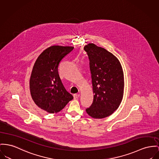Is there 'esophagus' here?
<instances>
[{"mask_svg":"<svg viewBox=\"0 0 159 159\" xmlns=\"http://www.w3.org/2000/svg\"><path fill=\"white\" fill-rule=\"evenodd\" d=\"M80 94H74V98L75 99H78L80 97Z\"/></svg>","mask_w":159,"mask_h":159,"instance_id":"esophagus-1","label":"esophagus"}]
</instances>
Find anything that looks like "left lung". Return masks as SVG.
Returning <instances> with one entry per match:
<instances>
[{"instance_id": "obj_1", "label": "left lung", "mask_w": 159, "mask_h": 159, "mask_svg": "<svg viewBox=\"0 0 159 159\" xmlns=\"http://www.w3.org/2000/svg\"><path fill=\"white\" fill-rule=\"evenodd\" d=\"M89 59L93 91L92 105L86 108L93 118L111 115L120 105L124 80L121 64L116 57L106 49L90 43L84 47Z\"/></svg>"}]
</instances>
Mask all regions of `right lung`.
Returning a JSON list of instances; mask_svg holds the SVG:
<instances>
[{
	"label": "right lung",
	"instance_id": "right-lung-1",
	"mask_svg": "<svg viewBox=\"0 0 159 159\" xmlns=\"http://www.w3.org/2000/svg\"><path fill=\"white\" fill-rule=\"evenodd\" d=\"M74 47L52 46L41 53L33 67L30 92L35 104L50 113L61 111L74 97L66 91L58 74V65Z\"/></svg>",
	"mask_w": 159,
	"mask_h": 159
}]
</instances>
